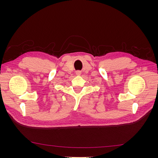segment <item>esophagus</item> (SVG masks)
I'll list each match as a JSON object with an SVG mask.
<instances>
[{"instance_id": "esophagus-1", "label": "esophagus", "mask_w": 158, "mask_h": 158, "mask_svg": "<svg viewBox=\"0 0 158 158\" xmlns=\"http://www.w3.org/2000/svg\"><path fill=\"white\" fill-rule=\"evenodd\" d=\"M76 75H80V74H81V73H80V71H78V72H76Z\"/></svg>"}]
</instances>
